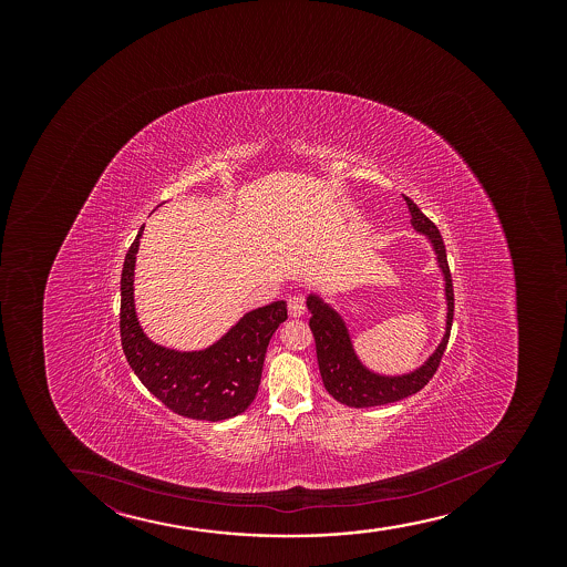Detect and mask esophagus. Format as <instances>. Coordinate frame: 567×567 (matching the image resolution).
Wrapping results in <instances>:
<instances>
[{
    "label": "esophagus",
    "instance_id": "esophagus-1",
    "mask_svg": "<svg viewBox=\"0 0 567 567\" xmlns=\"http://www.w3.org/2000/svg\"><path fill=\"white\" fill-rule=\"evenodd\" d=\"M287 310L291 318H300L302 313L307 312V302L300 297V295H293L287 299Z\"/></svg>",
    "mask_w": 567,
    "mask_h": 567
}]
</instances>
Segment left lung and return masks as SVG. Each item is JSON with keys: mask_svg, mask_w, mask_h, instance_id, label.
Segmentation results:
<instances>
[{"mask_svg": "<svg viewBox=\"0 0 567 567\" xmlns=\"http://www.w3.org/2000/svg\"><path fill=\"white\" fill-rule=\"evenodd\" d=\"M403 198L411 212L412 227L430 238L431 246L435 249L439 268L443 270L444 295H446V307H449L446 329H444L441 344L436 346L435 352L431 353L430 359L420 369L409 372V374H401V377H384V374L369 371L359 361L358 353L353 350L350 332H348L344 319L340 318V313L319 299L318 295H308L307 307L312 313L310 329L316 339L321 380H323L329 395L337 399L339 403L353 406V409L395 403V401L417 393L435 374L446 344H449L450 329H452V319H454V289H452V274H450L449 260H446L443 236L435 227V223L431 221L430 217H425L422 209L417 208L409 196L403 195Z\"/></svg>", "mask_w": 567, "mask_h": 567, "instance_id": "left-lung-1", "label": "left lung"}]
</instances>
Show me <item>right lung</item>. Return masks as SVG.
<instances>
[{
    "instance_id": "obj_1",
    "label": "right lung",
    "mask_w": 567,
    "mask_h": 567,
    "mask_svg": "<svg viewBox=\"0 0 567 567\" xmlns=\"http://www.w3.org/2000/svg\"><path fill=\"white\" fill-rule=\"evenodd\" d=\"M144 227L124 257L121 274V342L142 384L179 416L206 422L235 417L254 403L274 331L287 319L276 300L246 313L230 331L200 352H177L151 342L137 323L134 267Z\"/></svg>"
}]
</instances>
